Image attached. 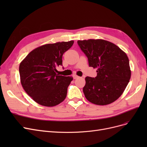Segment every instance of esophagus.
<instances>
[{
    "label": "esophagus",
    "instance_id": "34e87169",
    "mask_svg": "<svg viewBox=\"0 0 147 147\" xmlns=\"http://www.w3.org/2000/svg\"><path fill=\"white\" fill-rule=\"evenodd\" d=\"M79 77L78 76V75H73V78H74V79H76V78H78Z\"/></svg>",
    "mask_w": 147,
    "mask_h": 147
}]
</instances>
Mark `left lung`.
I'll return each mask as SVG.
<instances>
[{
    "mask_svg": "<svg viewBox=\"0 0 147 147\" xmlns=\"http://www.w3.org/2000/svg\"><path fill=\"white\" fill-rule=\"evenodd\" d=\"M90 67L97 69L95 78L86 77L83 91L91 103L105 105L117 100L129 82L131 71L128 57L115 44L102 39L78 40Z\"/></svg>",
    "mask_w": 147,
    "mask_h": 147,
    "instance_id": "left-lung-1",
    "label": "left lung"
}]
</instances>
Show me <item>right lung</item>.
Masks as SVG:
<instances>
[{"label":"right lung","instance_id":"add662e5","mask_svg":"<svg viewBox=\"0 0 147 147\" xmlns=\"http://www.w3.org/2000/svg\"><path fill=\"white\" fill-rule=\"evenodd\" d=\"M74 41L48 43L30 51L21 62L20 80L24 91L37 104L54 107L65 99L72 77L57 74L63 55Z\"/></svg>","mask_w":147,"mask_h":147}]
</instances>
